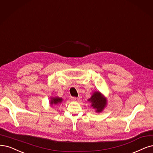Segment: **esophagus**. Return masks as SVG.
Returning a JSON list of instances; mask_svg holds the SVG:
<instances>
[{"label": "esophagus", "mask_w": 153, "mask_h": 153, "mask_svg": "<svg viewBox=\"0 0 153 153\" xmlns=\"http://www.w3.org/2000/svg\"><path fill=\"white\" fill-rule=\"evenodd\" d=\"M71 100L72 101H77L78 100V98H77V97H71Z\"/></svg>", "instance_id": "esophagus-1"}]
</instances>
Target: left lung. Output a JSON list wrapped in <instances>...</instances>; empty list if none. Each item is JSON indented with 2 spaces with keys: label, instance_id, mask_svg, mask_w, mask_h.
Here are the masks:
<instances>
[{
  "label": "left lung",
  "instance_id": "obj_1",
  "mask_svg": "<svg viewBox=\"0 0 153 153\" xmlns=\"http://www.w3.org/2000/svg\"><path fill=\"white\" fill-rule=\"evenodd\" d=\"M88 101H91V106L94 108L97 109V112L102 111L106 105V99L99 92H95Z\"/></svg>",
  "mask_w": 153,
  "mask_h": 153
}]
</instances>
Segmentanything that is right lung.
Listing matches in <instances>:
<instances>
[{
	"mask_svg": "<svg viewBox=\"0 0 153 153\" xmlns=\"http://www.w3.org/2000/svg\"><path fill=\"white\" fill-rule=\"evenodd\" d=\"M62 99L60 98H53L50 101V104L51 105H56V104H59L60 103L62 102Z\"/></svg>",
	"mask_w": 153,
	"mask_h": 153,
	"instance_id": "obj_1",
	"label": "right lung"
}]
</instances>
